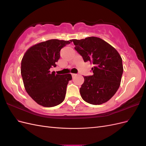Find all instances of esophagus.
I'll use <instances>...</instances> for the list:
<instances>
[{
	"mask_svg": "<svg viewBox=\"0 0 146 146\" xmlns=\"http://www.w3.org/2000/svg\"><path fill=\"white\" fill-rule=\"evenodd\" d=\"M72 74V77H74V76H76V75H77L76 74Z\"/></svg>",
	"mask_w": 146,
	"mask_h": 146,
	"instance_id": "34e87169",
	"label": "esophagus"
}]
</instances>
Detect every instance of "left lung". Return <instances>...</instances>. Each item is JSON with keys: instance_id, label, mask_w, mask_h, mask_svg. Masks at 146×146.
<instances>
[{"instance_id": "left-lung-1", "label": "left lung", "mask_w": 146, "mask_h": 146, "mask_svg": "<svg viewBox=\"0 0 146 146\" xmlns=\"http://www.w3.org/2000/svg\"><path fill=\"white\" fill-rule=\"evenodd\" d=\"M75 49L85 62L93 64L92 76H83L80 88L82 99L92 105L107 102L119 89L123 73L122 60L117 51L98 37L72 39Z\"/></svg>"}]
</instances>
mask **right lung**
<instances>
[{"instance_id":"add662e5","label":"right lung","mask_w":146,"mask_h":146,"mask_svg":"<svg viewBox=\"0 0 146 146\" xmlns=\"http://www.w3.org/2000/svg\"><path fill=\"white\" fill-rule=\"evenodd\" d=\"M70 41L54 39L37 44L29 48L22 60L21 72L25 89L44 107H55L65 98L71 74H55L50 69L56 67L61 49Z\"/></svg>"}]
</instances>
